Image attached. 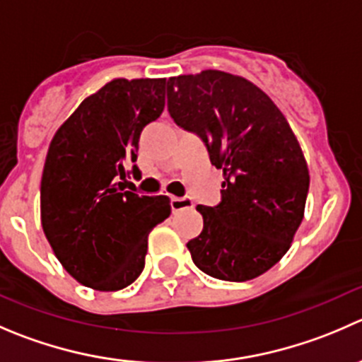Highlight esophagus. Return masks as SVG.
I'll return each mask as SVG.
<instances>
[{
  "instance_id": "34e87169",
  "label": "esophagus",
  "mask_w": 362,
  "mask_h": 362,
  "mask_svg": "<svg viewBox=\"0 0 362 362\" xmlns=\"http://www.w3.org/2000/svg\"><path fill=\"white\" fill-rule=\"evenodd\" d=\"M192 206H194V202H192L189 196H184V198H177V196H173V198H171V210H173V212L191 210Z\"/></svg>"
}]
</instances>
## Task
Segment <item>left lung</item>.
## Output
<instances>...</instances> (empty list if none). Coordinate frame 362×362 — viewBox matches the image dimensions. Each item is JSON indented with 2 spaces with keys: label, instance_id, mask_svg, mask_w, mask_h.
Instances as JSON below:
<instances>
[{
  "label": "left lung",
  "instance_id": "8db88e82",
  "mask_svg": "<svg viewBox=\"0 0 362 362\" xmlns=\"http://www.w3.org/2000/svg\"><path fill=\"white\" fill-rule=\"evenodd\" d=\"M168 111L205 141L224 177L219 205L196 206L203 231L187 242L192 262L223 281L258 278L304 217L310 171L292 127L256 84L221 70L170 77Z\"/></svg>",
  "mask_w": 362,
  "mask_h": 362
}]
</instances>
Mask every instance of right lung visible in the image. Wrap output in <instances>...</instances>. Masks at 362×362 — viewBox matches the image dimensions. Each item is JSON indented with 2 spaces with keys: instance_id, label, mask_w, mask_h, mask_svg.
I'll list each match as a JSON object with an SVG mask.
<instances>
[{
  "instance_id": "1",
  "label": "right lung",
  "mask_w": 362,
  "mask_h": 362,
  "mask_svg": "<svg viewBox=\"0 0 362 362\" xmlns=\"http://www.w3.org/2000/svg\"><path fill=\"white\" fill-rule=\"evenodd\" d=\"M166 103V79H118L77 106L52 136L40 184V219L76 281L117 292L145 267L148 233L171 214L168 196L125 191L143 127ZM138 166H132V173Z\"/></svg>"
}]
</instances>
